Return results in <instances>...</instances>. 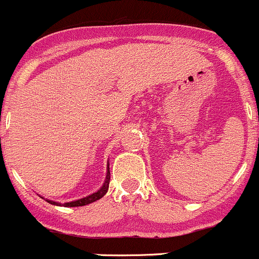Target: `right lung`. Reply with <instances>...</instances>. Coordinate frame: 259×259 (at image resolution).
<instances>
[{
    "mask_svg": "<svg viewBox=\"0 0 259 259\" xmlns=\"http://www.w3.org/2000/svg\"><path fill=\"white\" fill-rule=\"evenodd\" d=\"M109 180H111V172H109V163L107 165V175H106V180H104L103 185L101 186V189H99L98 191H96V193L91 194V195L85 196V198H81L79 199V200H74V201H69V203H64V204H60V203H56V201H53V200H49V199H46V201L50 204H53V205H63V206H66V208H73V206H83V205H88V204L91 203H94V201L99 200L101 198H103L104 195H106V193L108 191V188H109Z\"/></svg>",
    "mask_w": 259,
    "mask_h": 259,
    "instance_id": "add662e5",
    "label": "right lung"
}]
</instances>
